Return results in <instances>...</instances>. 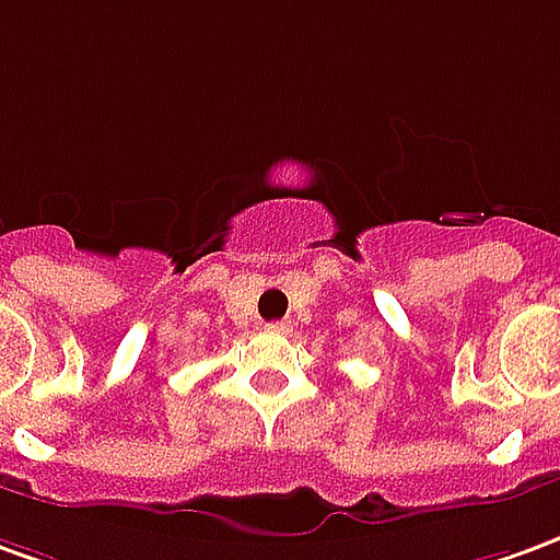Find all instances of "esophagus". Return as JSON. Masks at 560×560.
<instances>
[{
  "instance_id": "esophagus-1",
  "label": "esophagus",
  "mask_w": 560,
  "mask_h": 560,
  "mask_svg": "<svg viewBox=\"0 0 560 560\" xmlns=\"http://www.w3.org/2000/svg\"><path fill=\"white\" fill-rule=\"evenodd\" d=\"M265 329L273 331V335H287V331L292 329V323H289V319H273V323H268Z\"/></svg>"
}]
</instances>
